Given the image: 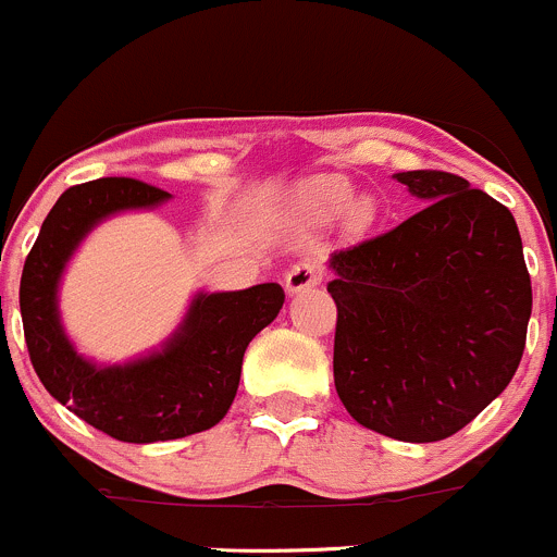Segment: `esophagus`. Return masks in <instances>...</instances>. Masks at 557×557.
<instances>
[{
	"mask_svg": "<svg viewBox=\"0 0 557 557\" xmlns=\"http://www.w3.org/2000/svg\"><path fill=\"white\" fill-rule=\"evenodd\" d=\"M319 281H322V271H319V265H317V262L306 260V262H297V265L292 268L289 273H286L284 286H286V292H289V295H300V292L317 286Z\"/></svg>",
	"mask_w": 557,
	"mask_h": 557,
	"instance_id": "34e87169",
	"label": "esophagus"
}]
</instances>
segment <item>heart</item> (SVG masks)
Listing matches in <instances>:
<instances>
[{
	"label": "heart",
	"instance_id": "heart-1",
	"mask_svg": "<svg viewBox=\"0 0 557 557\" xmlns=\"http://www.w3.org/2000/svg\"><path fill=\"white\" fill-rule=\"evenodd\" d=\"M349 197H351V186L346 184L344 178H335V175H319V178H311L306 181V184L297 186L295 206L297 211H302L306 216L324 219L338 213L341 208L349 202ZM371 213L373 208L368 200L351 202V219H357V222H368Z\"/></svg>",
	"mask_w": 557,
	"mask_h": 557
}]
</instances>
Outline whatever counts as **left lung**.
<instances>
[{
	"instance_id": "left-lung-1",
	"label": "left lung",
	"mask_w": 557,
	"mask_h": 557,
	"mask_svg": "<svg viewBox=\"0 0 557 557\" xmlns=\"http://www.w3.org/2000/svg\"><path fill=\"white\" fill-rule=\"evenodd\" d=\"M393 178L425 206L327 262L335 389L368 431L442 442L515 376L531 276L509 208L442 170Z\"/></svg>"
}]
</instances>
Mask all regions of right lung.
Instances as JSON below:
<instances>
[{
    "label": "right lung",
    "mask_w": 557,
    "mask_h": 557,
    "mask_svg": "<svg viewBox=\"0 0 557 557\" xmlns=\"http://www.w3.org/2000/svg\"><path fill=\"white\" fill-rule=\"evenodd\" d=\"M170 197L135 178L73 186L42 222L21 276V319L42 387L97 431L129 444L184 438L224 420L238 393L246 346L284 306V289L273 281L238 292H197L157 349L113 366L81 355L59 311L70 260L104 219L151 211Z\"/></svg>",
    "instance_id": "1"
}]
</instances>
